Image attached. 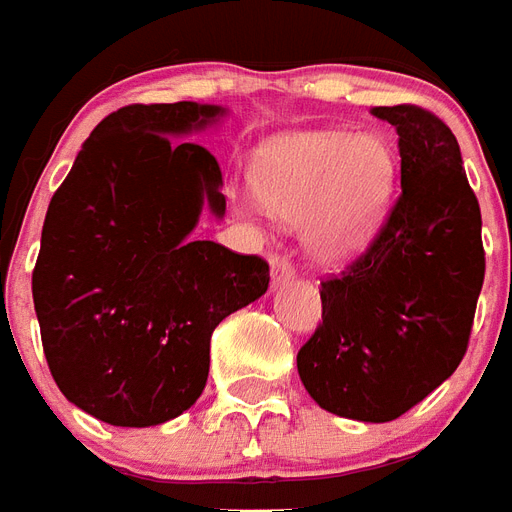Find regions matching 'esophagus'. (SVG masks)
<instances>
[{"label":"esophagus","mask_w":512,"mask_h":512,"mask_svg":"<svg viewBox=\"0 0 512 512\" xmlns=\"http://www.w3.org/2000/svg\"><path fill=\"white\" fill-rule=\"evenodd\" d=\"M270 264H272V283H275V286L294 278V264H291L286 256H280V253H272Z\"/></svg>","instance_id":"34e87169"}]
</instances>
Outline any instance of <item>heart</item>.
Returning a JSON list of instances; mask_svg holds the SVG:
<instances>
[{
  "label": "heart",
  "instance_id": "1",
  "mask_svg": "<svg viewBox=\"0 0 512 512\" xmlns=\"http://www.w3.org/2000/svg\"><path fill=\"white\" fill-rule=\"evenodd\" d=\"M391 178V151L372 134H294L261 148L253 164L264 210L305 221V245L318 261L351 259L372 240Z\"/></svg>",
  "mask_w": 512,
  "mask_h": 512
}]
</instances>
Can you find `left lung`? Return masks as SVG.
Masks as SVG:
<instances>
[{"mask_svg":"<svg viewBox=\"0 0 512 512\" xmlns=\"http://www.w3.org/2000/svg\"><path fill=\"white\" fill-rule=\"evenodd\" d=\"M372 115L397 129L402 188L370 248L321 283L324 321L299 348L297 370L324 410L383 424L464 359L486 253L451 129L416 105Z\"/></svg>","mask_w":512,"mask_h":512,"instance_id":"8db88e82","label":"left lung"}]
</instances>
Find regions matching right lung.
Returning <instances> with one entry per match:
<instances>
[{"label": "right lung", "instance_id": "1", "mask_svg": "<svg viewBox=\"0 0 512 512\" xmlns=\"http://www.w3.org/2000/svg\"><path fill=\"white\" fill-rule=\"evenodd\" d=\"M224 110L126 105L96 126L53 194L32 297L61 394L113 426H156L194 405L210 337L270 286V264L194 240L202 205L226 213L199 142Z\"/></svg>", "mask_w": 512, "mask_h": 512}]
</instances>
